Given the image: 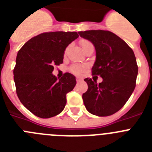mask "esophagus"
I'll list each match as a JSON object with an SVG mask.
<instances>
[{
	"label": "esophagus",
	"instance_id": "34e87169",
	"mask_svg": "<svg viewBox=\"0 0 152 152\" xmlns=\"http://www.w3.org/2000/svg\"><path fill=\"white\" fill-rule=\"evenodd\" d=\"M76 80H77V82H81V81L83 80V79L81 78V77H76Z\"/></svg>",
	"mask_w": 152,
	"mask_h": 152
}]
</instances>
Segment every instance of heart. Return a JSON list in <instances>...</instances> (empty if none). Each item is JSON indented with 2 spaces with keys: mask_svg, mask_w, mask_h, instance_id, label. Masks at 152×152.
I'll return each mask as SVG.
<instances>
[{
  "mask_svg": "<svg viewBox=\"0 0 152 152\" xmlns=\"http://www.w3.org/2000/svg\"><path fill=\"white\" fill-rule=\"evenodd\" d=\"M80 43L84 51L88 47L93 45L91 42L88 41V40H80ZM66 52L67 50L65 51V53H66ZM87 69H88V66H87L86 64H75V65H72V66L70 68V70H71L73 73L77 74V75H79V74H81L82 72H85Z\"/></svg>",
  "mask_w": 152,
  "mask_h": 152,
  "instance_id": "heart-1",
  "label": "heart"
}]
</instances>
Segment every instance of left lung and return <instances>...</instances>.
<instances>
[{
	"mask_svg": "<svg viewBox=\"0 0 152 152\" xmlns=\"http://www.w3.org/2000/svg\"><path fill=\"white\" fill-rule=\"evenodd\" d=\"M80 37L94 45L96 61L92 74L100 75L97 84L85 78L88 85L82 98L87 110L98 116H107L119 111L135 88L138 65L132 49L116 34L106 30L78 32Z\"/></svg>",
	"mask_w": 152,
	"mask_h": 152,
	"instance_id": "8db88e82",
	"label": "left lung"
}]
</instances>
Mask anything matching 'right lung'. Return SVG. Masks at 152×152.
Masks as SVG:
<instances>
[{
  "label": "right lung",
  "instance_id": "right-lung-1",
  "mask_svg": "<svg viewBox=\"0 0 152 152\" xmlns=\"http://www.w3.org/2000/svg\"><path fill=\"white\" fill-rule=\"evenodd\" d=\"M78 36L76 32L41 33L19 50L13 70L17 96L36 116L53 117L64 110L66 94L74 89L76 79L70 73L58 78L52 72L63 62L67 46Z\"/></svg>",
  "mask_w": 152,
  "mask_h": 152
}]
</instances>
